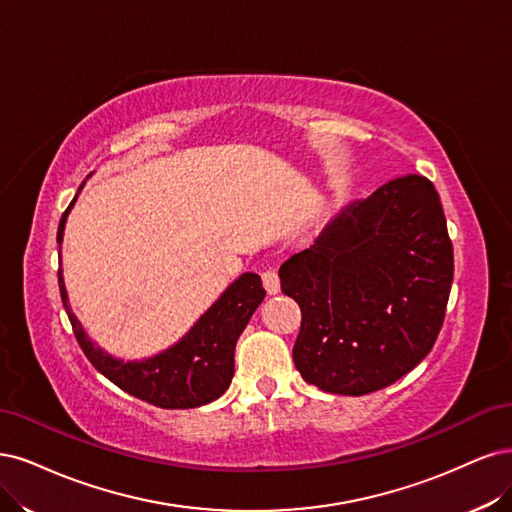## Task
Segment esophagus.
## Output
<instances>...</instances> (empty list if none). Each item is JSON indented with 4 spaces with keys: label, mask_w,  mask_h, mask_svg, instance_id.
Returning a JSON list of instances; mask_svg holds the SVG:
<instances>
[{
    "label": "esophagus",
    "mask_w": 512,
    "mask_h": 512,
    "mask_svg": "<svg viewBox=\"0 0 512 512\" xmlns=\"http://www.w3.org/2000/svg\"><path fill=\"white\" fill-rule=\"evenodd\" d=\"M261 280H263V287H266V291H268L270 295H274V293L280 291V278H278L276 270H266V272L261 274Z\"/></svg>",
    "instance_id": "34e87169"
}]
</instances>
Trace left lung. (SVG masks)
Instances as JSON below:
<instances>
[{
    "label": "left lung",
    "instance_id": "8db88e82",
    "mask_svg": "<svg viewBox=\"0 0 512 512\" xmlns=\"http://www.w3.org/2000/svg\"><path fill=\"white\" fill-rule=\"evenodd\" d=\"M300 304L293 361L321 391L366 395L432 351L453 283V244L425 176L389 180L346 206L278 270Z\"/></svg>",
    "mask_w": 512,
    "mask_h": 512
}]
</instances>
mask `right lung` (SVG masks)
<instances>
[{"label":"right lung","mask_w":512,"mask_h":512,"mask_svg":"<svg viewBox=\"0 0 512 512\" xmlns=\"http://www.w3.org/2000/svg\"><path fill=\"white\" fill-rule=\"evenodd\" d=\"M74 202L76 197L72 204ZM72 204L59 221V244L63 240L65 217H68ZM59 291L74 336L95 370L134 398L159 408H195L221 398L234 376L236 342L246 323L251 321L255 308L266 298L261 278L253 272H246L223 291L221 298L168 351L151 359L127 361L125 364L89 340L80 321L70 310L61 268Z\"/></svg>","instance_id":"obj_1"}]
</instances>
